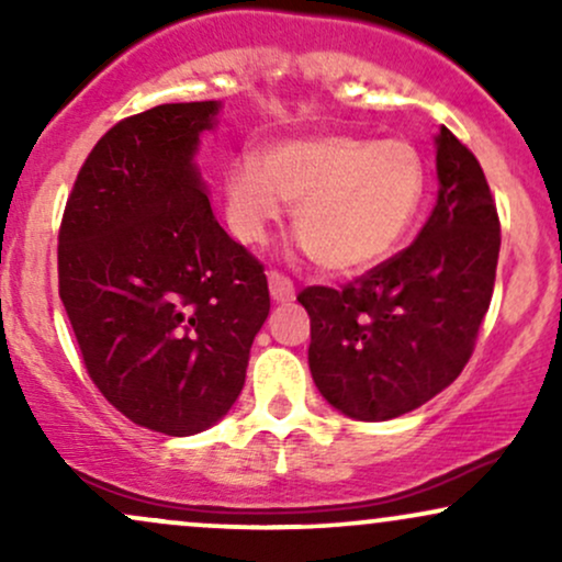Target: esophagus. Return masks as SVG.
Returning a JSON list of instances; mask_svg holds the SVG:
<instances>
[{"label":"esophagus","instance_id":"1","mask_svg":"<svg viewBox=\"0 0 562 562\" xmlns=\"http://www.w3.org/2000/svg\"><path fill=\"white\" fill-rule=\"evenodd\" d=\"M269 293H272V299L277 303H288V301L295 299L293 282H290L288 277L280 274V272H269Z\"/></svg>","mask_w":562,"mask_h":562}]
</instances>
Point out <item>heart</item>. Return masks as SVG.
<instances>
[{"label":"heart","instance_id":"b5f03b06","mask_svg":"<svg viewBox=\"0 0 562 562\" xmlns=\"http://www.w3.org/2000/svg\"><path fill=\"white\" fill-rule=\"evenodd\" d=\"M425 164L406 139L319 134L285 139L232 160L224 179L227 222L245 245L295 205V232L322 267L357 274L385 261L415 224Z\"/></svg>","mask_w":562,"mask_h":562}]
</instances>
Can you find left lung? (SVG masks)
<instances>
[{
    "instance_id": "left-lung-1",
    "label": "left lung",
    "mask_w": 562,
    "mask_h": 562,
    "mask_svg": "<svg viewBox=\"0 0 562 562\" xmlns=\"http://www.w3.org/2000/svg\"><path fill=\"white\" fill-rule=\"evenodd\" d=\"M438 200L417 240L348 282L306 288L308 370L353 420L406 415L465 370L494 293L499 216L479 158L447 126L436 137Z\"/></svg>"
}]
</instances>
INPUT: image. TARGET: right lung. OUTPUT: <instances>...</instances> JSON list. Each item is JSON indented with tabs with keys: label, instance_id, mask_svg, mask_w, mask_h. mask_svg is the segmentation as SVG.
<instances>
[{
	"label": "right lung",
	"instance_id": "1",
	"mask_svg": "<svg viewBox=\"0 0 562 562\" xmlns=\"http://www.w3.org/2000/svg\"><path fill=\"white\" fill-rule=\"evenodd\" d=\"M222 102L128 115L83 160L57 235L83 367L121 415L166 436L222 420L269 314L261 261L218 227L192 164Z\"/></svg>",
	"mask_w": 562,
	"mask_h": 562
}]
</instances>
